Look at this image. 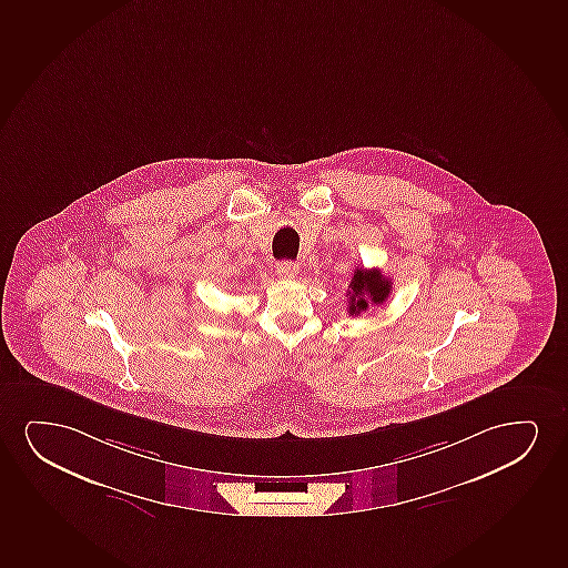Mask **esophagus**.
<instances>
[{"mask_svg": "<svg viewBox=\"0 0 568 568\" xmlns=\"http://www.w3.org/2000/svg\"><path fill=\"white\" fill-rule=\"evenodd\" d=\"M277 273H280V277H283V280H295L296 275H298V265L295 262H280L277 264Z\"/></svg>", "mask_w": 568, "mask_h": 568, "instance_id": "34e87169", "label": "esophagus"}]
</instances>
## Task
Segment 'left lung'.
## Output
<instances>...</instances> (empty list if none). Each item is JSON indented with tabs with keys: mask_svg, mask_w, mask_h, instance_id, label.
I'll use <instances>...</instances> for the list:
<instances>
[{
	"mask_svg": "<svg viewBox=\"0 0 568 568\" xmlns=\"http://www.w3.org/2000/svg\"><path fill=\"white\" fill-rule=\"evenodd\" d=\"M348 314L358 316L366 312L369 304H384L390 293V281L379 270H362L356 267L348 283Z\"/></svg>",
	"mask_w": 568,
	"mask_h": 568,
	"instance_id": "left-lung-1",
	"label": "left lung"
}]
</instances>
